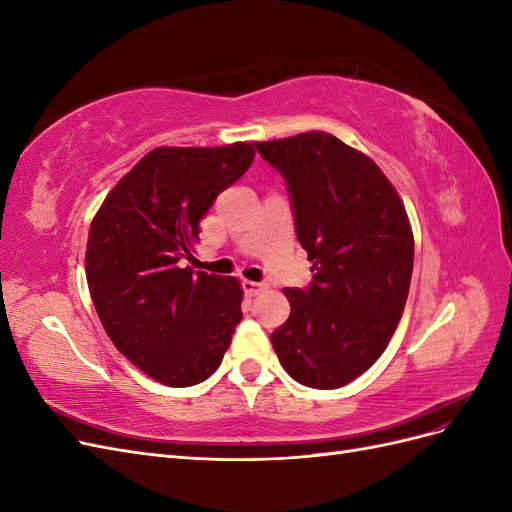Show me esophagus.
<instances>
[{"label":"esophagus","mask_w":512,"mask_h":512,"mask_svg":"<svg viewBox=\"0 0 512 512\" xmlns=\"http://www.w3.org/2000/svg\"><path fill=\"white\" fill-rule=\"evenodd\" d=\"M267 288L265 282H252V280H243V290L245 294H250V297H256L258 292H262Z\"/></svg>","instance_id":"esophagus-1"}]
</instances>
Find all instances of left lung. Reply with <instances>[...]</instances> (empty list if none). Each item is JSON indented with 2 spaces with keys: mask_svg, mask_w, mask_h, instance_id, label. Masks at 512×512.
I'll return each mask as SVG.
<instances>
[{
  "mask_svg": "<svg viewBox=\"0 0 512 512\" xmlns=\"http://www.w3.org/2000/svg\"><path fill=\"white\" fill-rule=\"evenodd\" d=\"M286 179L297 237L314 262L309 288H286L290 316L271 333L286 374L339 389L378 361L404 314L414 237L380 166L329 132L256 143Z\"/></svg>",
  "mask_w": 512,
  "mask_h": 512,
  "instance_id": "8db88e82",
  "label": "left lung"
}]
</instances>
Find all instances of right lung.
<instances>
[{"instance_id":"add662e5","label":"right lung","mask_w":512,"mask_h":512,"mask_svg":"<svg viewBox=\"0 0 512 512\" xmlns=\"http://www.w3.org/2000/svg\"><path fill=\"white\" fill-rule=\"evenodd\" d=\"M252 143L158 147L108 192L87 237L85 273L115 348L166 386L220 367L241 322L237 277L181 267L213 200L254 162Z\"/></svg>"}]
</instances>
